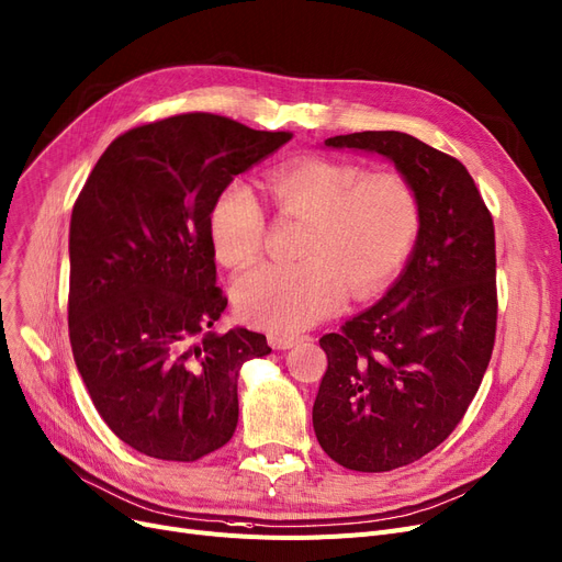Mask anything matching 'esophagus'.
Returning a JSON list of instances; mask_svg holds the SVG:
<instances>
[{
  "label": "esophagus",
  "mask_w": 562,
  "mask_h": 562,
  "mask_svg": "<svg viewBox=\"0 0 562 562\" xmlns=\"http://www.w3.org/2000/svg\"><path fill=\"white\" fill-rule=\"evenodd\" d=\"M301 338L299 336H286V334H270L268 342L273 349H292Z\"/></svg>",
  "instance_id": "34e87169"
}]
</instances>
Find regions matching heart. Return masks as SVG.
I'll return each mask as SVG.
<instances>
[{"mask_svg": "<svg viewBox=\"0 0 562 562\" xmlns=\"http://www.w3.org/2000/svg\"><path fill=\"white\" fill-rule=\"evenodd\" d=\"M282 217L305 220L301 263H261L234 282L238 313L276 334H296L334 315L347 292L363 301L396 278L419 236L422 211L401 173H368L351 161L305 157L270 176ZM215 257L240 268L255 261L266 236L252 187L232 180L217 194L211 220Z\"/></svg>", "mask_w": 562, "mask_h": 562, "instance_id": "1", "label": "heart"}]
</instances>
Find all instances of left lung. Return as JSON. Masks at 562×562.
<instances>
[{"label": "left lung", "mask_w": 562, "mask_h": 562, "mask_svg": "<svg viewBox=\"0 0 562 562\" xmlns=\"http://www.w3.org/2000/svg\"><path fill=\"white\" fill-rule=\"evenodd\" d=\"M326 148L396 164L419 199L417 243L382 301L326 334L313 407L322 449L347 470L419 461L459 426L495 342V228L465 166L403 132H359Z\"/></svg>", "instance_id": "1"}]
</instances>
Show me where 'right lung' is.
Here are the masks:
<instances>
[{
    "label": "right lung",
    "instance_id": "add662e5",
    "mask_svg": "<svg viewBox=\"0 0 562 562\" xmlns=\"http://www.w3.org/2000/svg\"><path fill=\"white\" fill-rule=\"evenodd\" d=\"M289 132L182 113L117 136L69 226V340L99 417L132 449L192 463L238 424V372L270 355L247 328L215 334L211 207Z\"/></svg>",
    "mask_w": 562,
    "mask_h": 562
}]
</instances>
